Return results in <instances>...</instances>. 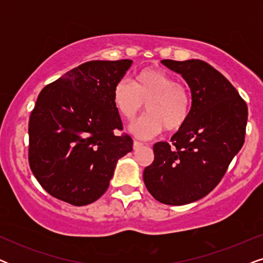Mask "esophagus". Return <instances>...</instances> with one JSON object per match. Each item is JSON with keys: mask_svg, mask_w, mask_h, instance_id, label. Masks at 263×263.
I'll return each mask as SVG.
<instances>
[{"mask_svg": "<svg viewBox=\"0 0 263 263\" xmlns=\"http://www.w3.org/2000/svg\"><path fill=\"white\" fill-rule=\"evenodd\" d=\"M142 146V142H140V141H135L133 142V147H134V149H138V148H140V147Z\"/></svg>", "mask_w": 263, "mask_h": 263, "instance_id": "1", "label": "esophagus"}]
</instances>
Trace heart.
<instances>
[{
    "mask_svg": "<svg viewBox=\"0 0 263 263\" xmlns=\"http://www.w3.org/2000/svg\"><path fill=\"white\" fill-rule=\"evenodd\" d=\"M112 103L118 115L128 122L138 116L146 103L148 112L129 128L133 135L145 140L159 135L165 128L168 132L181 129L192 109L188 88L159 68L140 70L133 84L127 79L118 81L112 89Z\"/></svg>",
    "mask_w": 263,
    "mask_h": 263,
    "instance_id": "1",
    "label": "heart"
}]
</instances>
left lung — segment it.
I'll list each match as a JSON object with an SVG mask.
<instances>
[{"instance_id":"obj_1","label":"left lung","mask_w":263,"mask_h":263,"mask_svg":"<svg viewBox=\"0 0 263 263\" xmlns=\"http://www.w3.org/2000/svg\"><path fill=\"white\" fill-rule=\"evenodd\" d=\"M161 63L181 74L192 92L188 121L171 143L153 146L143 182L154 199L181 206L206 196L225 175L244 143L248 107L230 81L201 60Z\"/></svg>"}]
</instances>
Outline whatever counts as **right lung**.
Masks as SVG:
<instances>
[{
  "label": "right lung",
  "instance_id": "1",
  "mask_svg": "<svg viewBox=\"0 0 263 263\" xmlns=\"http://www.w3.org/2000/svg\"><path fill=\"white\" fill-rule=\"evenodd\" d=\"M133 61H89L39 93L28 123V161L56 199L74 206L98 200L118 159L133 151L112 103V89Z\"/></svg>",
  "mask_w": 263,
  "mask_h": 263
}]
</instances>
